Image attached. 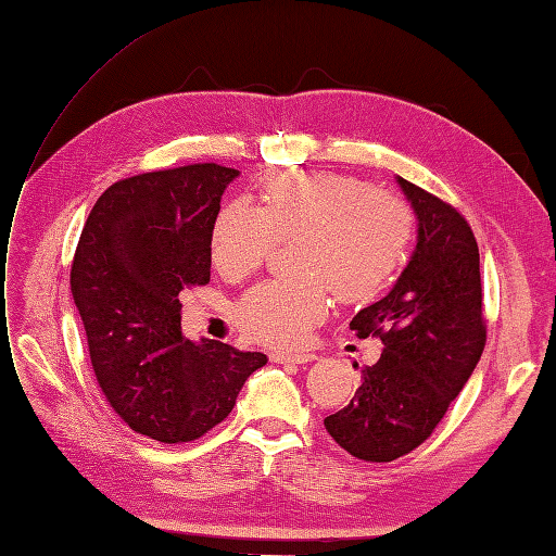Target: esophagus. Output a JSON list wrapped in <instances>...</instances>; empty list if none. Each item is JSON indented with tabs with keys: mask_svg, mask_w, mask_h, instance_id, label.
<instances>
[{
	"mask_svg": "<svg viewBox=\"0 0 556 556\" xmlns=\"http://www.w3.org/2000/svg\"><path fill=\"white\" fill-rule=\"evenodd\" d=\"M270 359L275 364H306V362L316 359V355H312V353H273Z\"/></svg>",
	"mask_w": 556,
	"mask_h": 556,
	"instance_id": "esophagus-1",
	"label": "esophagus"
}]
</instances>
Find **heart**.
Returning <instances> with one entry per match:
<instances>
[{
  "instance_id": "b5f03b06",
  "label": "heart",
  "mask_w": 556,
  "mask_h": 556,
  "mask_svg": "<svg viewBox=\"0 0 556 556\" xmlns=\"http://www.w3.org/2000/svg\"><path fill=\"white\" fill-rule=\"evenodd\" d=\"M413 213L389 192L341 174H277L263 208L233 199L217 213L211 256L226 279H242L293 242L295 277L258 283L238 304V323L256 341L300 345L327 312V286L341 302L376 298L403 261Z\"/></svg>"
}]
</instances>
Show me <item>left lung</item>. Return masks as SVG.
<instances>
[{
    "label": "left lung",
    "mask_w": 556,
    "mask_h": 556,
    "mask_svg": "<svg viewBox=\"0 0 556 556\" xmlns=\"http://www.w3.org/2000/svg\"><path fill=\"white\" fill-rule=\"evenodd\" d=\"M417 217V244L384 298L351 320L380 337V359L362 371L351 405L325 419L359 460L389 463L417 448L442 421L485 345L479 244L463 215L396 176Z\"/></svg>",
    "instance_id": "obj_1"
}]
</instances>
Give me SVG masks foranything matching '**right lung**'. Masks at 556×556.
<instances>
[{"mask_svg": "<svg viewBox=\"0 0 556 556\" xmlns=\"http://www.w3.org/2000/svg\"><path fill=\"white\" fill-rule=\"evenodd\" d=\"M240 176L190 164L114 182L81 229L71 291L98 384L135 433L176 444L229 417L263 353L180 330V293L211 281V231Z\"/></svg>", "mask_w": 556, "mask_h": 556, "instance_id": "1", "label": "right lung"}]
</instances>
